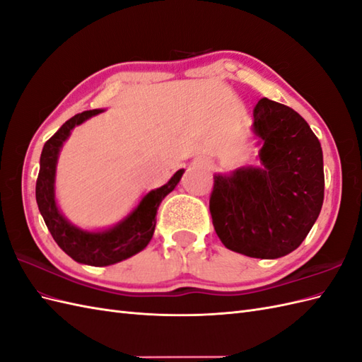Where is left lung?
<instances>
[{"label": "left lung", "mask_w": 362, "mask_h": 362, "mask_svg": "<svg viewBox=\"0 0 362 362\" xmlns=\"http://www.w3.org/2000/svg\"><path fill=\"white\" fill-rule=\"evenodd\" d=\"M253 126L262 166L214 175L209 213L226 248L276 259L300 245L321 213L322 148L296 111L273 100H259Z\"/></svg>", "instance_id": "1"}]
</instances>
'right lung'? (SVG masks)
<instances>
[{
	"instance_id": "right-lung-1",
	"label": "right lung",
	"mask_w": 362,
	"mask_h": 362,
	"mask_svg": "<svg viewBox=\"0 0 362 362\" xmlns=\"http://www.w3.org/2000/svg\"><path fill=\"white\" fill-rule=\"evenodd\" d=\"M98 112L102 111L100 109H92V111L74 115L45 143L40 157V173L37 179L35 196L40 213L43 216L47 230L52 234L58 247L67 256H71L80 264L106 267L134 256L148 245L156 228L157 208L165 196L170 194L175 188V185L179 183L183 170L175 173L171 180L163 185V187L148 192L128 219L114 226L112 230L88 233L75 228L60 214L55 205L54 175L57 157L63 141L69 136L74 126L83 123L89 117Z\"/></svg>"
}]
</instances>
